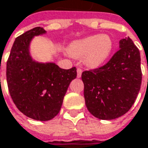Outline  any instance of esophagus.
<instances>
[{
	"instance_id": "esophagus-1",
	"label": "esophagus",
	"mask_w": 148,
	"mask_h": 148,
	"mask_svg": "<svg viewBox=\"0 0 148 148\" xmlns=\"http://www.w3.org/2000/svg\"><path fill=\"white\" fill-rule=\"evenodd\" d=\"M82 72H83V70L81 69H77V77L78 78H80L81 75H82Z\"/></svg>"
}]
</instances>
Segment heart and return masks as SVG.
<instances>
[{
	"label": "heart",
	"mask_w": 148,
	"mask_h": 148,
	"mask_svg": "<svg viewBox=\"0 0 148 148\" xmlns=\"http://www.w3.org/2000/svg\"><path fill=\"white\" fill-rule=\"evenodd\" d=\"M112 45L109 36L94 35L71 42L67 47V53L75 59L84 57V63L87 67L97 69L108 60Z\"/></svg>",
	"instance_id": "obj_1"
}]
</instances>
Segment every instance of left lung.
I'll use <instances>...</instances> for the list:
<instances>
[{"label":"left lung","instance_id":"obj_1","mask_svg":"<svg viewBox=\"0 0 148 148\" xmlns=\"http://www.w3.org/2000/svg\"><path fill=\"white\" fill-rule=\"evenodd\" d=\"M105 65L82 73L84 96L89 112L102 120L118 119L134 103L142 84L141 57L129 38Z\"/></svg>","mask_w":148,"mask_h":148}]
</instances>
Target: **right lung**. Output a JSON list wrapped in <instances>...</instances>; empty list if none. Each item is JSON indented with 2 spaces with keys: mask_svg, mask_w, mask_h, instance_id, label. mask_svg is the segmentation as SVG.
<instances>
[{
  "mask_svg": "<svg viewBox=\"0 0 148 148\" xmlns=\"http://www.w3.org/2000/svg\"><path fill=\"white\" fill-rule=\"evenodd\" d=\"M45 33L36 27L17 37L6 64L7 84L14 103L25 116L37 121H49L59 113L69 85L77 76L75 67L64 69L52 62L33 60L31 40Z\"/></svg>",
  "mask_w": 148,
  "mask_h": 148,
  "instance_id": "right-lung-1",
  "label": "right lung"
}]
</instances>
